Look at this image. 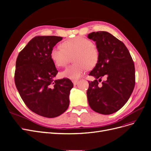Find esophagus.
I'll return each instance as SVG.
<instances>
[{
	"mask_svg": "<svg viewBox=\"0 0 151 151\" xmlns=\"http://www.w3.org/2000/svg\"><path fill=\"white\" fill-rule=\"evenodd\" d=\"M72 82H73L74 85H76L77 83H78V80H73V81H72Z\"/></svg>",
	"mask_w": 151,
	"mask_h": 151,
	"instance_id": "34e87169",
	"label": "esophagus"
}]
</instances>
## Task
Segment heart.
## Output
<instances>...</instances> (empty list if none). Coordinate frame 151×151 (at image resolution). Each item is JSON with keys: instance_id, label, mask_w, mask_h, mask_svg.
Masks as SVG:
<instances>
[{"instance_id": "obj_1", "label": "heart", "mask_w": 151, "mask_h": 151, "mask_svg": "<svg viewBox=\"0 0 151 151\" xmlns=\"http://www.w3.org/2000/svg\"><path fill=\"white\" fill-rule=\"evenodd\" d=\"M52 60L58 67H64L73 57L75 62L65 68L61 75L63 77L76 80L82 76L85 70L96 66L99 58V50L90 39L76 37L65 41L62 47H57L50 52Z\"/></svg>"}]
</instances>
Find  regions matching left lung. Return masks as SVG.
Returning a JSON list of instances; mask_svg holds the SVG:
<instances>
[{
	"mask_svg": "<svg viewBox=\"0 0 151 151\" xmlns=\"http://www.w3.org/2000/svg\"><path fill=\"white\" fill-rule=\"evenodd\" d=\"M88 37L96 41L99 50V60L89 74L96 80L88 81V103L96 112L112 114L127 102L133 93L134 64L125 45L109 32H93ZM104 76L106 80L99 84Z\"/></svg>",
	"mask_w": 151,
	"mask_h": 151,
	"instance_id": "left-lung-1",
	"label": "left lung"
}]
</instances>
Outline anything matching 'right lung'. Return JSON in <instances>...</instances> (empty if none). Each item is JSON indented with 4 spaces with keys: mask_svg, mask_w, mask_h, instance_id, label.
Listing matches in <instances>:
<instances>
[{
    "mask_svg": "<svg viewBox=\"0 0 151 151\" xmlns=\"http://www.w3.org/2000/svg\"><path fill=\"white\" fill-rule=\"evenodd\" d=\"M62 39L36 36L19 52L16 61L15 83L22 100L32 112L47 118L58 116L67 110L73 86L68 78L53 80L58 70L50 52Z\"/></svg>",
    "mask_w": 151,
    "mask_h": 151,
    "instance_id": "right-lung-1",
    "label": "right lung"
}]
</instances>
